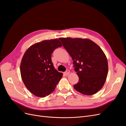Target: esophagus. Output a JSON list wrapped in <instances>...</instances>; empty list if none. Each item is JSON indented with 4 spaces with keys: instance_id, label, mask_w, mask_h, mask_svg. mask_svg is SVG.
<instances>
[{
    "instance_id": "1",
    "label": "esophagus",
    "mask_w": 126,
    "mask_h": 126,
    "mask_svg": "<svg viewBox=\"0 0 126 126\" xmlns=\"http://www.w3.org/2000/svg\"><path fill=\"white\" fill-rule=\"evenodd\" d=\"M70 71L69 70H67L65 72H64V74H65V75H68L70 74Z\"/></svg>"
}]
</instances>
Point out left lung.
<instances>
[{"label": "left lung", "mask_w": 126, "mask_h": 126, "mask_svg": "<svg viewBox=\"0 0 126 126\" xmlns=\"http://www.w3.org/2000/svg\"><path fill=\"white\" fill-rule=\"evenodd\" d=\"M73 61L79 82L74 85L82 94L91 95L102 89L108 72L105 53L94 42L88 38H59Z\"/></svg>", "instance_id": "8db88e82"}]
</instances>
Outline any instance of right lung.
Segmentation results:
<instances>
[{
	"mask_svg": "<svg viewBox=\"0 0 126 126\" xmlns=\"http://www.w3.org/2000/svg\"><path fill=\"white\" fill-rule=\"evenodd\" d=\"M57 38L44 40L32 45L21 59V77L27 89L34 95L44 98L54 90L63 76L52 62L51 55L54 49L61 47Z\"/></svg>",
	"mask_w": 126,
	"mask_h": 126,
	"instance_id": "1",
	"label": "right lung"
}]
</instances>
